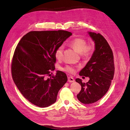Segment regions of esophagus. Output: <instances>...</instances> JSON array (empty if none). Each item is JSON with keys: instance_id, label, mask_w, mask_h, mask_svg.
I'll return each instance as SVG.
<instances>
[{"instance_id": "obj_1", "label": "esophagus", "mask_w": 130, "mask_h": 130, "mask_svg": "<svg viewBox=\"0 0 130 130\" xmlns=\"http://www.w3.org/2000/svg\"><path fill=\"white\" fill-rule=\"evenodd\" d=\"M68 81L69 82H74V79L73 78V77L69 76L68 77Z\"/></svg>"}]
</instances>
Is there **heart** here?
Segmentation results:
<instances>
[{
  "label": "heart",
  "mask_w": 130,
  "mask_h": 130,
  "mask_svg": "<svg viewBox=\"0 0 130 130\" xmlns=\"http://www.w3.org/2000/svg\"><path fill=\"white\" fill-rule=\"evenodd\" d=\"M87 44V41L82 38H75L70 41L69 43V45L77 53L81 54V55L85 57H88L91 56L93 53L94 46L93 43H89L88 44ZM63 50L64 47L63 45L60 46L56 49L55 55L57 60H61L62 58ZM62 70L70 73H73L75 71L73 67L70 66H65L62 68Z\"/></svg>",
  "instance_id": "1"
}]
</instances>
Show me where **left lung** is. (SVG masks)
<instances>
[{
    "label": "left lung",
    "instance_id": "1",
    "mask_svg": "<svg viewBox=\"0 0 130 130\" xmlns=\"http://www.w3.org/2000/svg\"><path fill=\"white\" fill-rule=\"evenodd\" d=\"M87 32L94 42L95 49L79 75L88 77L89 80L87 83H82L80 78L75 80L81 86L77 98L85 104L95 103L105 95L115 74L113 52L108 42L100 34Z\"/></svg>",
    "mask_w": 130,
    "mask_h": 130
}]
</instances>
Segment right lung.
Instances as JSON below:
<instances>
[{
    "instance_id": "add662e5",
    "label": "right lung",
    "mask_w": 130,
    "mask_h": 130,
    "mask_svg": "<svg viewBox=\"0 0 130 130\" xmlns=\"http://www.w3.org/2000/svg\"><path fill=\"white\" fill-rule=\"evenodd\" d=\"M72 35L63 30L34 31L19 42L12 62V75L19 91L31 103L46 107L56 101L67 76L60 70L55 76H46L49 70L55 69L56 49Z\"/></svg>"
}]
</instances>
